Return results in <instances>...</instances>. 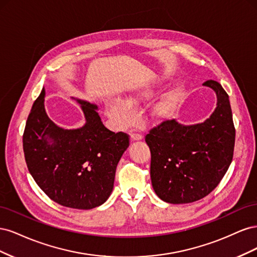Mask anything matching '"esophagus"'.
<instances>
[{
	"label": "esophagus",
	"instance_id": "34e87169",
	"mask_svg": "<svg viewBox=\"0 0 257 257\" xmlns=\"http://www.w3.org/2000/svg\"><path fill=\"white\" fill-rule=\"evenodd\" d=\"M131 139H132V141H142L143 135H141L139 133H132L131 134Z\"/></svg>",
	"mask_w": 257,
	"mask_h": 257
}]
</instances>
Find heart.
I'll return each instance as SVG.
<instances>
[{"mask_svg": "<svg viewBox=\"0 0 257 257\" xmlns=\"http://www.w3.org/2000/svg\"><path fill=\"white\" fill-rule=\"evenodd\" d=\"M182 87H178L163 97L159 103L153 107V115L158 119H164L174 111L179 100L182 97ZM150 91L139 90L131 91L124 98V100L119 98H113L107 104L106 112L107 115L113 121L116 126H126L131 122H133L135 118V112L131 105H133L139 100L150 96Z\"/></svg>", "mask_w": 257, "mask_h": 257, "instance_id": "heart-1", "label": "heart"}]
</instances>
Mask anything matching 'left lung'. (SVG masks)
Wrapping results in <instances>:
<instances>
[{
  "label": "left lung",
  "mask_w": 257,
  "mask_h": 257,
  "mask_svg": "<svg viewBox=\"0 0 257 257\" xmlns=\"http://www.w3.org/2000/svg\"><path fill=\"white\" fill-rule=\"evenodd\" d=\"M216 94V108L203 123L163 121L146 135L154 192L169 204H189L211 193L230 165L235 126L228 94L214 80L203 83Z\"/></svg>",
  "instance_id": "left-lung-1"
}]
</instances>
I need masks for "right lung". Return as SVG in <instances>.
Masks as SVG:
<instances>
[{"mask_svg":"<svg viewBox=\"0 0 257 257\" xmlns=\"http://www.w3.org/2000/svg\"><path fill=\"white\" fill-rule=\"evenodd\" d=\"M45 89L36 98L23 133V152L30 174L50 199L73 209L88 210L108 199L116 165L130 145L128 135L104 126L97 106L77 100L85 124L64 130L45 110Z\"/></svg>","mask_w":257,"mask_h":257,"instance_id":"obj_1","label":"right lung"}]
</instances>
